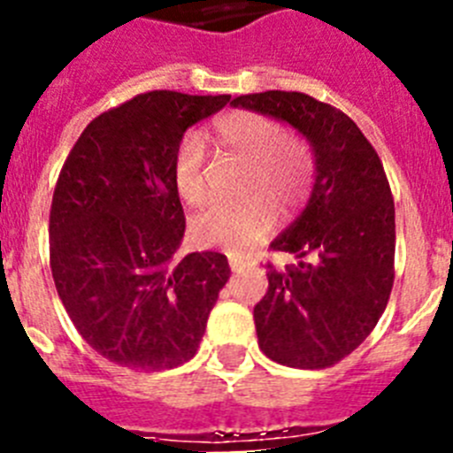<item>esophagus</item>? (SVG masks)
Masks as SVG:
<instances>
[{"instance_id":"esophagus-1","label":"esophagus","mask_w":453,"mask_h":453,"mask_svg":"<svg viewBox=\"0 0 453 453\" xmlns=\"http://www.w3.org/2000/svg\"><path fill=\"white\" fill-rule=\"evenodd\" d=\"M229 265L231 272H242L247 267V261L242 256H229Z\"/></svg>"}]
</instances>
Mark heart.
I'll use <instances>...</instances> for the list:
<instances>
[{
    "instance_id": "obj_1",
    "label": "heart",
    "mask_w": 453,
    "mask_h": 453,
    "mask_svg": "<svg viewBox=\"0 0 453 453\" xmlns=\"http://www.w3.org/2000/svg\"><path fill=\"white\" fill-rule=\"evenodd\" d=\"M215 142L251 161L247 199L240 203H215L192 222L197 242L245 251L265 238L274 224V203L281 213H290L303 203L315 179L313 150L297 135H288L276 119L254 111H231L215 119ZM206 150L199 135H186L174 154V186L181 199L199 206L206 199L203 183ZM264 199L261 200L260 197Z\"/></svg>"
}]
</instances>
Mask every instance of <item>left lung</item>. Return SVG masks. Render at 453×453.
Instances as JSON below:
<instances>
[{
  "label": "left lung",
  "instance_id": "8db88e82",
  "mask_svg": "<svg viewBox=\"0 0 453 453\" xmlns=\"http://www.w3.org/2000/svg\"><path fill=\"white\" fill-rule=\"evenodd\" d=\"M231 106L288 122L313 147L311 199L272 242L299 261L286 270L267 263L254 322L272 361L331 367L372 334L395 281V202L381 158L354 119L303 92H256Z\"/></svg>",
  "mask_w": 453,
  "mask_h": 453
}]
</instances>
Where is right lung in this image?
Masks as SVG:
<instances>
[{
  "instance_id": "right-lung-1",
  "label": "right lung",
  "mask_w": 453,
  "mask_h": 453,
  "mask_svg": "<svg viewBox=\"0 0 453 453\" xmlns=\"http://www.w3.org/2000/svg\"><path fill=\"white\" fill-rule=\"evenodd\" d=\"M229 99L145 92L92 119L65 158L51 276L72 324L111 363L161 372L197 354L231 267L218 251L179 256L186 218L172 167L188 127Z\"/></svg>"
}]
</instances>
